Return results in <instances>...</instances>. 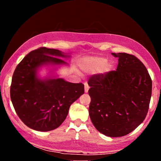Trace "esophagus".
<instances>
[{"instance_id":"obj_1","label":"esophagus","mask_w":161,"mask_h":161,"mask_svg":"<svg viewBox=\"0 0 161 161\" xmlns=\"http://www.w3.org/2000/svg\"><path fill=\"white\" fill-rule=\"evenodd\" d=\"M89 86L88 85V84H87L86 82L84 83V92H86V93H87L89 91Z\"/></svg>"}]
</instances>
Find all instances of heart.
<instances>
[{
  "label": "heart",
  "instance_id": "b5f03b06",
  "mask_svg": "<svg viewBox=\"0 0 161 161\" xmlns=\"http://www.w3.org/2000/svg\"><path fill=\"white\" fill-rule=\"evenodd\" d=\"M107 59L103 58H92L89 59L84 65V69L87 72H94L102 69L103 66L106 70L110 69V64L107 63Z\"/></svg>",
  "mask_w": 161,
  "mask_h": 161
}]
</instances>
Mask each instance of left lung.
Segmentation results:
<instances>
[{"label": "left lung", "mask_w": 161, "mask_h": 161, "mask_svg": "<svg viewBox=\"0 0 161 161\" xmlns=\"http://www.w3.org/2000/svg\"><path fill=\"white\" fill-rule=\"evenodd\" d=\"M111 54L119 58L116 70L89 79V113L97 130L110 137H120L132 132L145 119L152 80L146 67L134 55Z\"/></svg>", "instance_id": "obj_1"}]
</instances>
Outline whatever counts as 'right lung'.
Listing matches in <instances>:
<instances>
[{
  "instance_id": "obj_1",
  "label": "right lung",
  "mask_w": 161,
  "mask_h": 161,
  "mask_svg": "<svg viewBox=\"0 0 161 161\" xmlns=\"http://www.w3.org/2000/svg\"><path fill=\"white\" fill-rule=\"evenodd\" d=\"M62 58L69 56L55 49L40 47L27 54L13 73L10 99L19 118L32 129L49 131L58 128L71 104L84 94L82 83L38 77V69L44 65L67 64Z\"/></svg>"
}]
</instances>
